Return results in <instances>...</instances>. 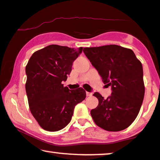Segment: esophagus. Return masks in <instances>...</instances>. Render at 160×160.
Wrapping results in <instances>:
<instances>
[{
	"mask_svg": "<svg viewBox=\"0 0 160 160\" xmlns=\"http://www.w3.org/2000/svg\"><path fill=\"white\" fill-rule=\"evenodd\" d=\"M86 95H87V97H90V96L92 95V92H87Z\"/></svg>",
	"mask_w": 160,
	"mask_h": 160,
	"instance_id": "esophagus-1",
	"label": "esophagus"
}]
</instances>
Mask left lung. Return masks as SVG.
Here are the masks:
<instances>
[{"label": "left lung", "instance_id": "obj_1", "mask_svg": "<svg viewBox=\"0 0 160 160\" xmlns=\"http://www.w3.org/2000/svg\"><path fill=\"white\" fill-rule=\"evenodd\" d=\"M83 52L112 90L106 99L94 93L99 101L90 112L94 122L111 132L128 128L138 114L145 93L141 61L132 49L118 45L87 47Z\"/></svg>", "mask_w": 160, "mask_h": 160}]
</instances>
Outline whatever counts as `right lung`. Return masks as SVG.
Segmentation results:
<instances>
[{"label": "right lung", "instance_id": "obj_1", "mask_svg": "<svg viewBox=\"0 0 160 160\" xmlns=\"http://www.w3.org/2000/svg\"><path fill=\"white\" fill-rule=\"evenodd\" d=\"M82 49L49 45L34 52L26 65L25 89L30 110L43 130L55 132L66 127L75 106L86 98L82 87L70 90L62 84Z\"/></svg>", "mask_w": 160, "mask_h": 160}]
</instances>
